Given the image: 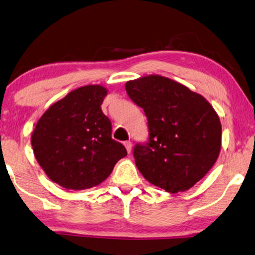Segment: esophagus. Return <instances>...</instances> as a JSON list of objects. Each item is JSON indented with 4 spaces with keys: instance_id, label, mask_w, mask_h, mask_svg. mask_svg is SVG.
<instances>
[{
    "instance_id": "34e87169",
    "label": "esophagus",
    "mask_w": 255,
    "mask_h": 255,
    "mask_svg": "<svg viewBox=\"0 0 255 255\" xmlns=\"http://www.w3.org/2000/svg\"><path fill=\"white\" fill-rule=\"evenodd\" d=\"M124 145H125V148H127L128 153H131V151H132V143H131V141L130 140L125 141Z\"/></svg>"
}]
</instances>
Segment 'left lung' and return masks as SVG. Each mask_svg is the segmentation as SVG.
I'll return each mask as SVG.
<instances>
[{"label": "left lung", "mask_w": 255, "mask_h": 255, "mask_svg": "<svg viewBox=\"0 0 255 255\" xmlns=\"http://www.w3.org/2000/svg\"><path fill=\"white\" fill-rule=\"evenodd\" d=\"M125 90L147 118L148 141L133 150L145 179L170 193L203 179L221 148L219 116L207 99L160 75L128 81Z\"/></svg>", "instance_id": "8db88e82"}]
</instances>
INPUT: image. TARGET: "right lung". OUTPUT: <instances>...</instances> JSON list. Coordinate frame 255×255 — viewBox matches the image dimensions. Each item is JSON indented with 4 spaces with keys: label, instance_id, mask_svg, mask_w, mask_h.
I'll use <instances>...</instances> for the list:
<instances>
[{
    "label": "right lung",
    "instance_id": "1",
    "mask_svg": "<svg viewBox=\"0 0 255 255\" xmlns=\"http://www.w3.org/2000/svg\"><path fill=\"white\" fill-rule=\"evenodd\" d=\"M108 89L84 85L48 109L31 134L36 160L51 181L67 190H87L110 176L127 148L111 138L101 105Z\"/></svg>",
    "mask_w": 255,
    "mask_h": 255
}]
</instances>
